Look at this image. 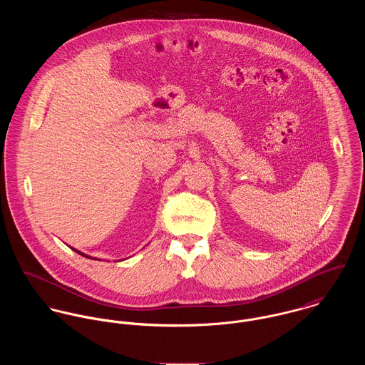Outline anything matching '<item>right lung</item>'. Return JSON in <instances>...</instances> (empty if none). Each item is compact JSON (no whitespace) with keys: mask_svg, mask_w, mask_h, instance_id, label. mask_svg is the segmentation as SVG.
Wrapping results in <instances>:
<instances>
[{"mask_svg":"<svg viewBox=\"0 0 365 365\" xmlns=\"http://www.w3.org/2000/svg\"><path fill=\"white\" fill-rule=\"evenodd\" d=\"M74 252H77L78 255H81V256H84V257H87V259H93V257H90V256H87V255H84V253H81V252H78V250H76V249H73ZM93 260H97V259H93Z\"/></svg>","mask_w":365,"mask_h":365,"instance_id":"right-lung-1","label":"right lung"}]
</instances>
